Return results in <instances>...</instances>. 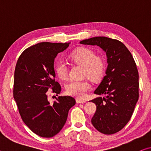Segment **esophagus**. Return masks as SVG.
<instances>
[{
  "label": "esophagus",
  "mask_w": 151,
  "mask_h": 151,
  "mask_svg": "<svg viewBox=\"0 0 151 151\" xmlns=\"http://www.w3.org/2000/svg\"><path fill=\"white\" fill-rule=\"evenodd\" d=\"M76 101L77 103H84L86 102V100H84V99H76Z\"/></svg>",
  "instance_id": "esophagus-1"
}]
</instances>
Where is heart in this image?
I'll return each mask as SVG.
<instances>
[{"instance_id":"b5f03b06","label":"heart","mask_w":151,"mask_h":151,"mask_svg":"<svg viewBox=\"0 0 151 151\" xmlns=\"http://www.w3.org/2000/svg\"><path fill=\"white\" fill-rule=\"evenodd\" d=\"M71 60L84 66V75L93 81L99 80L104 71V63L103 59L96 57L93 50L86 48H81L74 51L70 55ZM55 73L61 80L68 78V66L63 61H58L55 65ZM91 88L88 81H72L67 84L66 91L68 94L78 98H84L87 91Z\"/></svg>"}]
</instances>
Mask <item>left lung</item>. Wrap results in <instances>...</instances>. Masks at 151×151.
<instances>
[{"mask_svg":"<svg viewBox=\"0 0 151 151\" xmlns=\"http://www.w3.org/2000/svg\"><path fill=\"white\" fill-rule=\"evenodd\" d=\"M80 43L99 46L106 52L108 65L105 76L94 91V94L105 96L90 101L96 105L91 122L102 133H116L130 121L139 99L136 63L130 51L118 40L96 37Z\"/></svg>","mask_w":151,"mask_h":151,"instance_id":"1","label":"left lung"}]
</instances>
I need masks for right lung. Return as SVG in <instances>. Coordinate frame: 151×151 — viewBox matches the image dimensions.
<instances>
[{
    "mask_svg": "<svg viewBox=\"0 0 151 151\" xmlns=\"http://www.w3.org/2000/svg\"><path fill=\"white\" fill-rule=\"evenodd\" d=\"M69 43L43 42L27 48L17 60L14 70L13 96L25 124L39 136L50 138L65 125L68 111L76 103L70 96H58L52 104L47 92L60 94L55 81V58Z\"/></svg>",
    "mask_w": 151,
    "mask_h": 151,
    "instance_id": "add662e5",
    "label": "right lung"
}]
</instances>
